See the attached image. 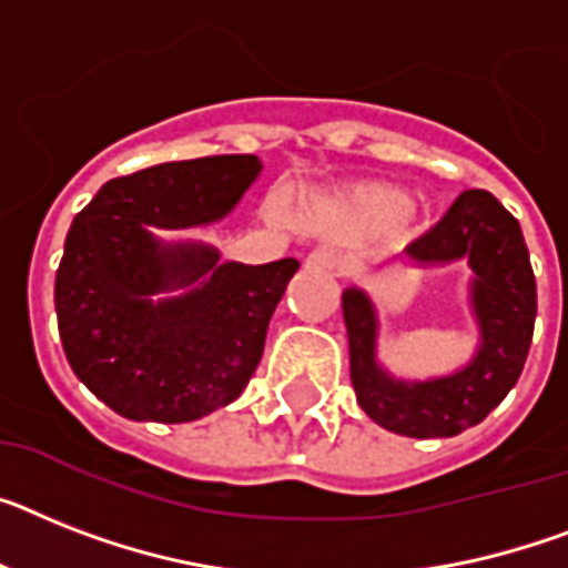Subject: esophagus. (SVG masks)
I'll list each match as a JSON object with an SVG mask.
<instances>
[{
	"instance_id": "esophagus-1",
	"label": "esophagus",
	"mask_w": 568,
	"mask_h": 568,
	"mask_svg": "<svg viewBox=\"0 0 568 568\" xmlns=\"http://www.w3.org/2000/svg\"><path fill=\"white\" fill-rule=\"evenodd\" d=\"M306 268L312 271H323V274H337L343 268L341 256L332 254V251H312L306 256Z\"/></svg>"
}]
</instances>
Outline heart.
<instances>
[{
    "label": "heart",
    "instance_id": "b5f03b06",
    "mask_svg": "<svg viewBox=\"0 0 568 568\" xmlns=\"http://www.w3.org/2000/svg\"><path fill=\"white\" fill-rule=\"evenodd\" d=\"M323 207L328 216L343 219L349 225L384 227L407 213L409 199L404 190L393 187V184L369 181V184H355V187L328 195Z\"/></svg>",
    "mask_w": 568,
    "mask_h": 568
}]
</instances>
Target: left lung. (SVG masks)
I'll use <instances>...</instances> for the list:
<instances>
[{
    "label": "left lung",
    "instance_id": "obj_1",
    "mask_svg": "<svg viewBox=\"0 0 568 568\" xmlns=\"http://www.w3.org/2000/svg\"><path fill=\"white\" fill-rule=\"evenodd\" d=\"M413 268L468 262V303L479 346L436 378H395L378 361V308L364 288L343 292L357 404L384 430L447 438L483 422L517 384L537 317V283L519 222L488 190H465L436 227L404 251Z\"/></svg>",
    "mask_w": 568,
    "mask_h": 568
}]
</instances>
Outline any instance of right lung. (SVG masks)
<instances>
[{
    "label": "right lung",
    "mask_w": 568,
    "mask_h": 568,
    "mask_svg": "<svg viewBox=\"0 0 568 568\" xmlns=\"http://www.w3.org/2000/svg\"><path fill=\"white\" fill-rule=\"evenodd\" d=\"M260 173L256 155L146 166L106 181L71 222L54 283L60 341L118 416L195 422L247 387L300 262H222L213 245L152 231L213 225Z\"/></svg>",
    "instance_id": "1"
}]
</instances>
